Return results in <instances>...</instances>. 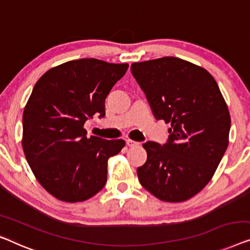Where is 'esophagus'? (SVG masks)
<instances>
[{"label": "esophagus", "instance_id": "esophagus-1", "mask_svg": "<svg viewBox=\"0 0 250 250\" xmlns=\"http://www.w3.org/2000/svg\"><path fill=\"white\" fill-rule=\"evenodd\" d=\"M126 144H127L128 146L133 147V146H137L140 143L139 142H135V141H133V140H126Z\"/></svg>", "mask_w": 250, "mask_h": 250}]
</instances>
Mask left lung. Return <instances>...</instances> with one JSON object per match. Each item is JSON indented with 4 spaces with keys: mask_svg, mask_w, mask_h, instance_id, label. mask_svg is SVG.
<instances>
[{
    "mask_svg": "<svg viewBox=\"0 0 250 250\" xmlns=\"http://www.w3.org/2000/svg\"><path fill=\"white\" fill-rule=\"evenodd\" d=\"M131 71L154 118L171 125L165 144H143L141 185L161 201H186L208 185L229 144L226 101L208 71L178 57L133 63Z\"/></svg>",
    "mask_w": 250,
    "mask_h": 250,
    "instance_id": "obj_1",
    "label": "left lung"
}]
</instances>
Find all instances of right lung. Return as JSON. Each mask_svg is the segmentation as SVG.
I'll return each mask as SVG.
<instances>
[{
    "label": "right lung",
    "mask_w": 250,
    "mask_h": 250,
    "mask_svg": "<svg viewBox=\"0 0 250 250\" xmlns=\"http://www.w3.org/2000/svg\"><path fill=\"white\" fill-rule=\"evenodd\" d=\"M127 68L75 60L50 68L35 84L23 110L22 147L35 177L54 197L75 203L104 188L107 160L125 142L86 137L83 125L104 116V100Z\"/></svg>",
    "instance_id": "add662e5"
}]
</instances>
